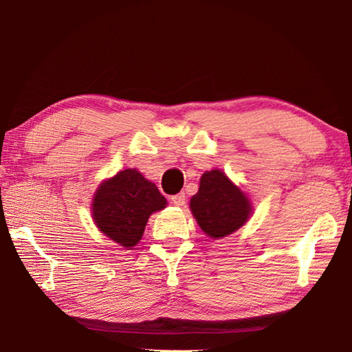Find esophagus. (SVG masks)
<instances>
[{
  "label": "esophagus",
  "instance_id": "obj_1",
  "mask_svg": "<svg viewBox=\"0 0 352 352\" xmlns=\"http://www.w3.org/2000/svg\"><path fill=\"white\" fill-rule=\"evenodd\" d=\"M172 204H174L175 206H184L186 205V195H184L183 192L177 194V195H172Z\"/></svg>",
  "mask_w": 352,
  "mask_h": 352
}]
</instances>
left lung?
<instances>
[{
  "label": "left lung",
  "instance_id": "1",
  "mask_svg": "<svg viewBox=\"0 0 352 352\" xmlns=\"http://www.w3.org/2000/svg\"><path fill=\"white\" fill-rule=\"evenodd\" d=\"M189 210L211 239L233 234L253 216L252 200L220 169L206 170L200 177V186L190 197Z\"/></svg>",
  "mask_w": 352,
  "mask_h": 352
}]
</instances>
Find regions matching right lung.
<instances>
[{"label":"right lung","instance_id":"1","mask_svg":"<svg viewBox=\"0 0 352 352\" xmlns=\"http://www.w3.org/2000/svg\"><path fill=\"white\" fill-rule=\"evenodd\" d=\"M166 205L168 200L140 170L124 169L99 184L90 210L100 233L132 250L144 234L148 217Z\"/></svg>","mask_w":352,"mask_h":352}]
</instances>
